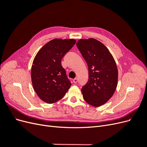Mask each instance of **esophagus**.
Here are the masks:
<instances>
[{
	"mask_svg": "<svg viewBox=\"0 0 147 147\" xmlns=\"http://www.w3.org/2000/svg\"><path fill=\"white\" fill-rule=\"evenodd\" d=\"M73 82L74 83H77L78 82V78H75L74 80H73Z\"/></svg>",
	"mask_w": 147,
	"mask_h": 147,
	"instance_id": "obj_1",
	"label": "esophagus"
}]
</instances>
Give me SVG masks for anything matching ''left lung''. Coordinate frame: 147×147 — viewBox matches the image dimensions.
Listing matches in <instances>:
<instances>
[{
  "label": "left lung",
  "instance_id": "1",
  "mask_svg": "<svg viewBox=\"0 0 147 147\" xmlns=\"http://www.w3.org/2000/svg\"><path fill=\"white\" fill-rule=\"evenodd\" d=\"M76 45L88 67V81L82 88L83 99L92 106L99 107L111 98L117 88L116 63L107 48L94 38L80 39Z\"/></svg>",
  "mask_w": 147,
  "mask_h": 147
}]
</instances>
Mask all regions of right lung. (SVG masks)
Segmentation results:
<instances>
[{"mask_svg": "<svg viewBox=\"0 0 147 147\" xmlns=\"http://www.w3.org/2000/svg\"><path fill=\"white\" fill-rule=\"evenodd\" d=\"M76 43L74 39H57L48 42L33 61L31 78L35 92L43 101L53 104L61 99L71 86L61 59Z\"/></svg>", "mask_w": 147, "mask_h": 147, "instance_id": "right-lung-1", "label": "right lung"}]
</instances>
